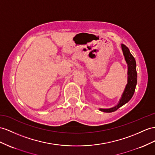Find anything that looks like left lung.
Here are the masks:
<instances>
[{"label": "left lung", "mask_w": 155, "mask_h": 155, "mask_svg": "<svg viewBox=\"0 0 155 155\" xmlns=\"http://www.w3.org/2000/svg\"><path fill=\"white\" fill-rule=\"evenodd\" d=\"M122 49L123 51V54L125 57L126 61L128 64V84H127L124 92L122 94V98L120 99L119 104L114 107L113 108L110 109H100V110L103 112L105 113H111L117 110L124 105L126 103H128L130 99L132 97L134 94L136 86L137 84V71H136V62L135 58L130 53L128 48L124 45H122Z\"/></svg>", "instance_id": "8db88e82"}]
</instances>
